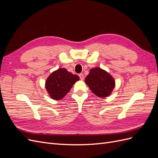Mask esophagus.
Masks as SVG:
<instances>
[{
  "label": "esophagus",
  "mask_w": 158,
  "mask_h": 158,
  "mask_svg": "<svg viewBox=\"0 0 158 158\" xmlns=\"http://www.w3.org/2000/svg\"><path fill=\"white\" fill-rule=\"evenodd\" d=\"M79 77H80L81 80H83L84 79V74L82 73H81V74H79Z\"/></svg>",
  "instance_id": "1"
}]
</instances>
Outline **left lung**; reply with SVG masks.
Segmentation results:
<instances>
[{
  "label": "left lung",
  "mask_w": 158,
  "mask_h": 158,
  "mask_svg": "<svg viewBox=\"0 0 158 158\" xmlns=\"http://www.w3.org/2000/svg\"><path fill=\"white\" fill-rule=\"evenodd\" d=\"M85 82L95 95L101 98L108 97L115 86L113 76L99 67L90 70Z\"/></svg>",
  "instance_id": "1"
}]
</instances>
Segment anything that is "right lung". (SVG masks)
<instances>
[{
	"instance_id": "add662e5",
	"label": "right lung",
	"mask_w": 158,
	"mask_h": 158,
	"mask_svg": "<svg viewBox=\"0 0 158 158\" xmlns=\"http://www.w3.org/2000/svg\"><path fill=\"white\" fill-rule=\"evenodd\" d=\"M79 76L60 68L52 72L45 82V88L49 96L55 100L63 99L73 85L79 80Z\"/></svg>"
}]
</instances>
